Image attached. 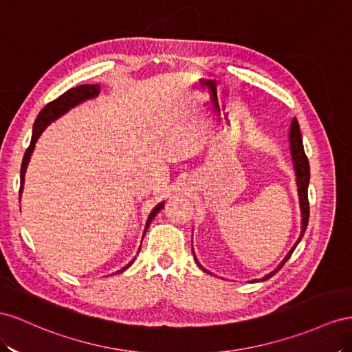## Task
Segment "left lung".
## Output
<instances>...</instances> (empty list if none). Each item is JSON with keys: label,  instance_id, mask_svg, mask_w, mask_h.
Returning <instances> with one entry per match:
<instances>
[{"label": "left lung", "instance_id": "obj_1", "mask_svg": "<svg viewBox=\"0 0 352 352\" xmlns=\"http://www.w3.org/2000/svg\"><path fill=\"white\" fill-rule=\"evenodd\" d=\"M289 148H290V155H292V164H294V169H295V175H296V186H298V196H299V208H300V234L296 240V243L292 246V249L289 250L287 255L283 258L282 263L277 265V268H274L271 273H268L267 276H264L261 278V282L264 280H268L270 277H273L277 271L282 268L286 261L290 258V255L294 254L295 248L298 246V243L300 242V239L304 237V233L308 226V218H309V204H308V184H309V164L308 159L305 156L304 152V144H302V135H300V129H299V124L298 120L294 118L292 122H290V128H289ZM193 256L196 259L197 265L202 268L205 273H209L206 268H204L202 265L199 264V261L195 255L193 250ZM210 274V273H209ZM252 282H258V278L252 280Z\"/></svg>", "mask_w": 352, "mask_h": 352}]
</instances>
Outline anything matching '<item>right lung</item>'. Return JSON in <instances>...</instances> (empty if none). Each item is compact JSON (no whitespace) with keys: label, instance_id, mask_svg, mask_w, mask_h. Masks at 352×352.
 Wrapping results in <instances>:
<instances>
[{"label":"right lung","instance_id":"1","mask_svg":"<svg viewBox=\"0 0 352 352\" xmlns=\"http://www.w3.org/2000/svg\"><path fill=\"white\" fill-rule=\"evenodd\" d=\"M100 94V85L98 84H84V85H78L75 88H70L65 94H62L60 97H57L56 100H53L52 103H48L41 112L38 113L36 119H35V124H34V129H32V138H31V144H29L26 153L23 156L22 160V168H20V199H22V192H23V187H25V174H26V168L29 165V160H31V156L34 153V148H35V143L38 142V138L41 137V134L44 133V129L57 120L60 116H63L65 113H67L70 109L76 107L78 104H81L87 100H93ZM165 206V202H160L159 205H156L152 212H150L147 221H146V227H144V233L143 237L147 232V228L152 223V219L156 217V214L159 212L160 209ZM142 248V246H140ZM135 258L131 261V263L126 264L124 268H120L119 271H116L115 274L118 273H122L128 267H131V264L134 263Z\"/></svg>","mask_w":352,"mask_h":352}]
</instances>
